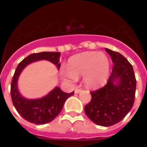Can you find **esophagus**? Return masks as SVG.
I'll return each mask as SVG.
<instances>
[{
    "label": "esophagus",
    "mask_w": 147,
    "mask_h": 147,
    "mask_svg": "<svg viewBox=\"0 0 147 147\" xmlns=\"http://www.w3.org/2000/svg\"><path fill=\"white\" fill-rule=\"evenodd\" d=\"M80 92H81V89L79 88L78 87L76 88V89H75V93H76V94H78Z\"/></svg>",
    "instance_id": "1"
}]
</instances>
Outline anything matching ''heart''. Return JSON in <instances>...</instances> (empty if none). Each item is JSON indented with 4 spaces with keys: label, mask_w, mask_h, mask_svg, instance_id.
<instances>
[{
    "label": "heart",
    "mask_w": 147,
    "mask_h": 147,
    "mask_svg": "<svg viewBox=\"0 0 147 147\" xmlns=\"http://www.w3.org/2000/svg\"><path fill=\"white\" fill-rule=\"evenodd\" d=\"M67 69L68 71H62L65 78L75 81L83 76L86 87L96 88L107 82L110 73V62L105 53L85 52L69 58Z\"/></svg>",
    "instance_id": "heart-1"
}]
</instances>
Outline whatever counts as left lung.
<instances>
[{
  "instance_id": "obj_1",
  "label": "left lung",
  "mask_w": 147,
  "mask_h": 147,
  "mask_svg": "<svg viewBox=\"0 0 147 147\" xmlns=\"http://www.w3.org/2000/svg\"><path fill=\"white\" fill-rule=\"evenodd\" d=\"M114 67L107 85L92 92V100L85 107L88 118L103 127L114 125L123 120L133 107L136 78L133 66L119 53L105 48Z\"/></svg>"
}]
</instances>
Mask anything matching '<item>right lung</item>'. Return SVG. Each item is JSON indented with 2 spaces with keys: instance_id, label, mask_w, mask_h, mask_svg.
<instances>
[{
  "instance_id": "right-lung-1",
  "label": "right lung",
  "mask_w": 147,
  "mask_h": 147,
  "mask_svg": "<svg viewBox=\"0 0 147 147\" xmlns=\"http://www.w3.org/2000/svg\"><path fill=\"white\" fill-rule=\"evenodd\" d=\"M60 53L42 52L33 53L25 58L17 65L11 82L10 94L12 102L20 115L26 121L35 124H45L53 121L62 111L65 101L74 94V92L65 93L56 87L46 96L36 99H28L22 96L18 90V78L24 68L32 62L39 60H47L59 69Z\"/></svg>"
}]
</instances>
